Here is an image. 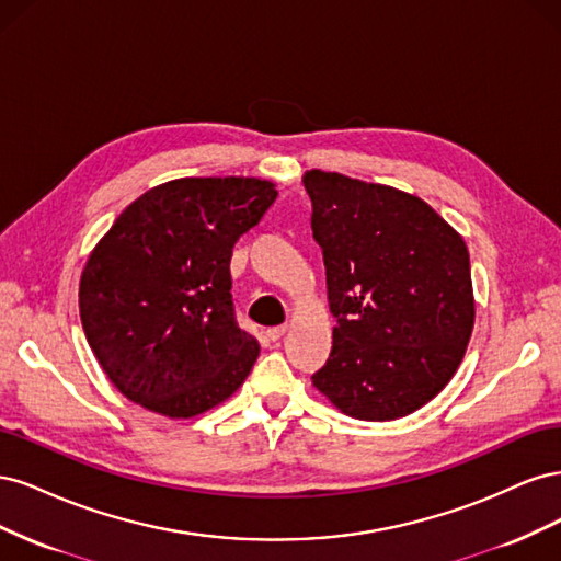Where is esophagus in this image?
<instances>
[{
	"label": "esophagus",
	"mask_w": 561,
	"mask_h": 561,
	"mask_svg": "<svg viewBox=\"0 0 561 561\" xmlns=\"http://www.w3.org/2000/svg\"><path fill=\"white\" fill-rule=\"evenodd\" d=\"M287 332V325H276V328H268L266 330V336L271 339V342H278V339Z\"/></svg>",
	"instance_id": "1"
}]
</instances>
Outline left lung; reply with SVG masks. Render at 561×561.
<instances>
[{"mask_svg":"<svg viewBox=\"0 0 561 561\" xmlns=\"http://www.w3.org/2000/svg\"><path fill=\"white\" fill-rule=\"evenodd\" d=\"M328 276L332 353L311 377L339 412H416L461 365L474 297L466 241L426 201L311 168L301 178Z\"/></svg>","mask_w":561,"mask_h":561,"instance_id":"8db88e82","label":"left lung"}]
</instances>
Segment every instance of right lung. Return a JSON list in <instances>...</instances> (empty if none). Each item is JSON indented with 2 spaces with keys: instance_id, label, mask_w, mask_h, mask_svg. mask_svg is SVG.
<instances>
[{
  "instance_id": "1",
  "label": "right lung",
  "mask_w": 561,
  "mask_h": 561,
  "mask_svg": "<svg viewBox=\"0 0 561 561\" xmlns=\"http://www.w3.org/2000/svg\"><path fill=\"white\" fill-rule=\"evenodd\" d=\"M278 192L260 178H180L114 219L79 280L100 367L130 402L192 419L231 398L260 355L231 301V250Z\"/></svg>"
}]
</instances>
